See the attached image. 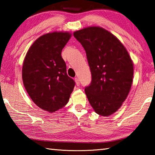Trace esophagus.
<instances>
[{
  "label": "esophagus",
  "instance_id": "obj_1",
  "mask_svg": "<svg viewBox=\"0 0 155 155\" xmlns=\"http://www.w3.org/2000/svg\"><path fill=\"white\" fill-rule=\"evenodd\" d=\"M74 81H75V82H76V84H77V86H79V85H80L79 79H78V78H74Z\"/></svg>",
  "mask_w": 155,
  "mask_h": 155
}]
</instances>
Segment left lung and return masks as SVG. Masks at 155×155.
<instances>
[{"label":"left lung","mask_w":155,"mask_h":155,"mask_svg":"<svg viewBox=\"0 0 155 155\" xmlns=\"http://www.w3.org/2000/svg\"><path fill=\"white\" fill-rule=\"evenodd\" d=\"M86 51L91 82L84 91L92 107L109 116L126 99L133 78V64L118 38L105 29L91 27L74 32Z\"/></svg>","instance_id":"left-lung-1"}]
</instances>
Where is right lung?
<instances>
[{
	"instance_id": "right-lung-1",
	"label": "right lung",
	"mask_w": 155,
	"mask_h": 155,
	"mask_svg": "<svg viewBox=\"0 0 155 155\" xmlns=\"http://www.w3.org/2000/svg\"><path fill=\"white\" fill-rule=\"evenodd\" d=\"M71 36L61 32L41 36L29 48L23 63L22 81L28 95L38 107L50 113L67 104L75 85L61 57Z\"/></svg>"
}]
</instances>
